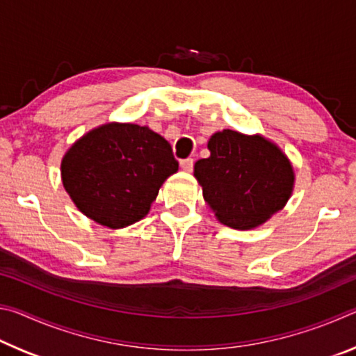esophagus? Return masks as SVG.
I'll use <instances>...</instances> for the list:
<instances>
[{
    "label": "esophagus",
    "mask_w": 356,
    "mask_h": 356,
    "mask_svg": "<svg viewBox=\"0 0 356 356\" xmlns=\"http://www.w3.org/2000/svg\"><path fill=\"white\" fill-rule=\"evenodd\" d=\"M180 168H182L185 172H191L193 171V159H186V160L180 161Z\"/></svg>",
    "instance_id": "obj_1"
}]
</instances>
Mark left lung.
I'll return each instance as SVG.
<instances>
[{"label":"left lung","instance_id":"obj_1","mask_svg":"<svg viewBox=\"0 0 356 356\" xmlns=\"http://www.w3.org/2000/svg\"><path fill=\"white\" fill-rule=\"evenodd\" d=\"M207 147L210 156L196 161L195 177L221 225L250 231L286 206L295 172L278 144L226 129L210 136Z\"/></svg>","mask_w":356,"mask_h":356}]
</instances>
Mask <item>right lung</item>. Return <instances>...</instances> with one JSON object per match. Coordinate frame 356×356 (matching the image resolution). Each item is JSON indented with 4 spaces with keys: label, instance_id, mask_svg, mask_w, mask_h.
Here are the masks:
<instances>
[{
    "label": "right lung",
    "instance_id": "obj_1",
    "mask_svg": "<svg viewBox=\"0 0 356 356\" xmlns=\"http://www.w3.org/2000/svg\"><path fill=\"white\" fill-rule=\"evenodd\" d=\"M179 163L163 136L136 124L108 122L64 154L61 179L76 209L110 229L143 220Z\"/></svg>",
    "mask_w": 356,
    "mask_h": 356
}]
</instances>
